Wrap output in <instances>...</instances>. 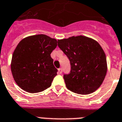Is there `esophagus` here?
Masks as SVG:
<instances>
[{
    "instance_id": "1",
    "label": "esophagus",
    "mask_w": 122,
    "mask_h": 122,
    "mask_svg": "<svg viewBox=\"0 0 122 122\" xmlns=\"http://www.w3.org/2000/svg\"><path fill=\"white\" fill-rule=\"evenodd\" d=\"M59 73L60 74H62V68H59Z\"/></svg>"
}]
</instances>
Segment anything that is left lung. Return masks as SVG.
Segmentation results:
<instances>
[{
	"label": "left lung",
	"mask_w": 122,
	"mask_h": 122,
	"mask_svg": "<svg viewBox=\"0 0 122 122\" xmlns=\"http://www.w3.org/2000/svg\"><path fill=\"white\" fill-rule=\"evenodd\" d=\"M57 42L71 65L70 73L63 75L67 89L79 94H91L98 89L107 69L106 54L99 44L83 36Z\"/></svg>",
	"instance_id": "obj_1"
}]
</instances>
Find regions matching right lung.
<instances>
[{"mask_svg":"<svg viewBox=\"0 0 122 122\" xmlns=\"http://www.w3.org/2000/svg\"><path fill=\"white\" fill-rule=\"evenodd\" d=\"M57 40L45 34L24 38L13 52L11 71L16 83L24 91L36 93L51 86L57 69L51 54Z\"/></svg>","mask_w":122,"mask_h":122,"instance_id":"1","label":"right lung"}]
</instances>
